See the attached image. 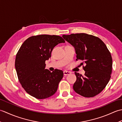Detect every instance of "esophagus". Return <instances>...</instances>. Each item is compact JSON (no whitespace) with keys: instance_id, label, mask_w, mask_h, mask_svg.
I'll return each instance as SVG.
<instances>
[{"instance_id":"34e87169","label":"esophagus","mask_w":122,"mask_h":122,"mask_svg":"<svg viewBox=\"0 0 122 122\" xmlns=\"http://www.w3.org/2000/svg\"><path fill=\"white\" fill-rule=\"evenodd\" d=\"M71 73V72H69V71H64V72H63V74H64V76H68V75H69V74H70Z\"/></svg>"}]
</instances>
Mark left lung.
Wrapping results in <instances>:
<instances>
[{"label":"left lung","mask_w":122,"mask_h":122,"mask_svg":"<svg viewBox=\"0 0 122 122\" xmlns=\"http://www.w3.org/2000/svg\"><path fill=\"white\" fill-rule=\"evenodd\" d=\"M62 37L74 47L76 60L82 61L81 65H85L84 76L75 72L74 91L86 97L99 94L107 86L112 73V58L107 46L100 38L86 33H73Z\"/></svg>","instance_id":"obj_1"}]
</instances>
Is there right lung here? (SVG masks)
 I'll return each instance as SVG.
<instances>
[{
	"label": "right lung",
	"mask_w": 122,
	"mask_h": 122,
	"mask_svg": "<svg viewBox=\"0 0 122 122\" xmlns=\"http://www.w3.org/2000/svg\"><path fill=\"white\" fill-rule=\"evenodd\" d=\"M64 42L60 36L41 35L29 37L22 43L15 57V68L20 84L28 94L44 99L56 92L63 72L45 69V62L54 46Z\"/></svg>",
	"instance_id": "right-lung-1"
}]
</instances>
